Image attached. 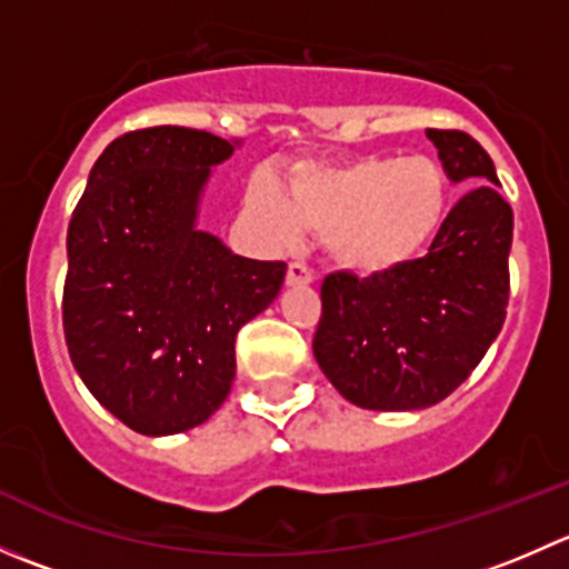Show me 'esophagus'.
I'll use <instances>...</instances> for the list:
<instances>
[{
  "label": "esophagus",
  "instance_id": "1",
  "mask_svg": "<svg viewBox=\"0 0 569 569\" xmlns=\"http://www.w3.org/2000/svg\"><path fill=\"white\" fill-rule=\"evenodd\" d=\"M286 283L289 286H308L313 283V272L302 261H291L286 269Z\"/></svg>",
  "mask_w": 569,
  "mask_h": 569
}]
</instances>
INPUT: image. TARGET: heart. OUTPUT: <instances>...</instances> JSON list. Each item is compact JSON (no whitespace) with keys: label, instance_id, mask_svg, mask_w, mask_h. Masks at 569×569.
<instances>
[{"label":"heart","instance_id":"1","mask_svg":"<svg viewBox=\"0 0 569 569\" xmlns=\"http://www.w3.org/2000/svg\"><path fill=\"white\" fill-rule=\"evenodd\" d=\"M250 206L278 237L300 226L325 237L332 261L355 274L407 267L438 237L449 209V176L432 157H363L336 168L295 170L289 198L267 178Z\"/></svg>","mask_w":569,"mask_h":569}]
</instances>
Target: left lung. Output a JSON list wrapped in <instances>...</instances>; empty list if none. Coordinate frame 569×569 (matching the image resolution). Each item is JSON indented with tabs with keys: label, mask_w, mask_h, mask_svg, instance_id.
Wrapping results in <instances>:
<instances>
[{
	"label": "left lung",
	"mask_w": 569,
	"mask_h": 569,
	"mask_svg": "<svg viewBox=\"0 0 569 569\" xmlns=\"http://www.w3.org/2000/svg\"><path fill=\"white\" fill-rule=\"evenodd\" d=\"M457 200L423 258L388 274L332 272L313 332L327 380L366 410H421L462 386L501 332L509 306L512 206L485 148L460 129H427Z\"/></svg>",
	"instance_id": "1"
}]
</instances>
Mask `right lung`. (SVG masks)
Here are the masks:
<instances>
[{
  "mask_svg": "<svg viewBox=\"0 0 569 569\" xmlns=\"http://www.w3.org/2000/svg\"><path fill=\"white\" fill-rule=\"evenodd\" d=\"M233 142L183 126L107 146L68 226L62 330L88 391L140 435H176L220 410L237 332L278 297L283 261L233 256L194 228L211 164Z\"/></svg>",
  "mask_w": 569,
  "mask_h": 569,
  "instance_id": "1",
  "label": "right lung"
}]
</instances>
